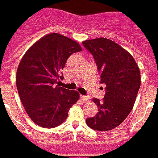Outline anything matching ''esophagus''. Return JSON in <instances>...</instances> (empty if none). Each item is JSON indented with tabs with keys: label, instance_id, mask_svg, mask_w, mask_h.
<instances>
[{
	"label": "esophagus",
	"instance_id": "1",
	"mask_svg": "<svg viewBox=\"0 0 158 158\" xmlns=\"http://www.w3.org/2000/svg\"><path fill=\"white\" fill-rule=\"evenodd\" d=\"M80 100H81L82 102H89V98L86 97L85 96H83V95L80 96Z\"/></svg>",
	"mask_w": 158,
	"mask_h": 158
}]
</instances>
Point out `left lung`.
Wrapping results in <instances>:
<instances>
[{
	"instance_id": "left-lung-1",
	"label": "left lung",
	"mask_w": 158,
	"mask_h": 158,
	"mask_svg": "<svg viewBox=\"0 0 158 158\" xmlns=\"http://www.w3.org/2000/svg\"><path fill=\"white\" fill-rule=\"evenodd\" d=\"M82 44L94 57L100 84L106 85L104 99H93L98 112L85 122L95 131H111L120 125L133 108L141 85L140 69L133 56L112 40L97 38Z\"/></svg>"
}]
</instances>
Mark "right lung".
Returning a JSON list of instances; mask_svg holds the SVG:
<instances>
[{"mask_svg":"<svg viewBox=\"0 0 158 158\" xmlns=\"http://www.w3.org/2000/svg\"><path fill=\"white\" fill-rule=\"evenodd\" d=\"M77 42L58 33L36 41L23 54L16 71V88L25 111L43 128H54L66 119L80 94L59 87L61 70L73 53L81 51Z\"/></svg>","mask_w":158,"mask_h":158,"instance_id":"obj_1","label":"right lung"}]
</instances>
